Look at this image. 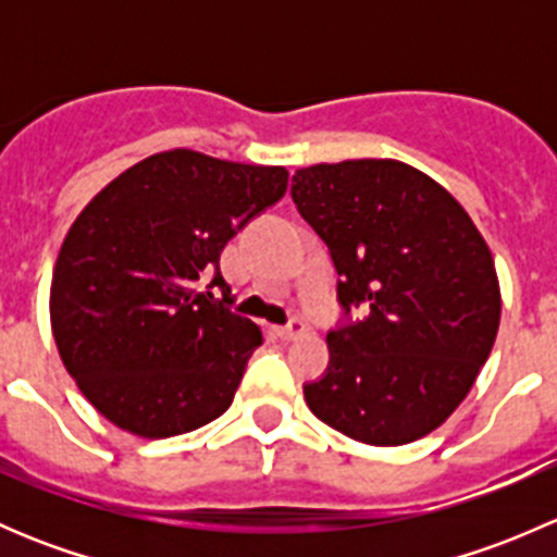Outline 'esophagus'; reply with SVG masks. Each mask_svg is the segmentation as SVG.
Masks as SVG:
<instances>
[{"instance_id":"34e87169","label":"esophagus","mask_w":557,"mask_h":557,"mask_svg":"<svg viewBox=\"0 0 557 557\" xmlns=\"http://www.w3.org/2000/svg\"><path fill=\"white\" fill-rule=\"evenodd\" d=\"M305 331H307L305 320H299V318H290L285 325H277V336H280V339H285V342L296 339V336H301Z\"/></svg>"}]
</instances>
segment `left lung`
<instances>
[{
	"mask_svg": "<svg viewBox=\"0 0 557 557\" xmlns=\"http://www.w3.org/2000/svg\"><path fill=\"white\" fill-rule=\"evenodd\" d=\"M290 196L339 274L329 369L305 385L312 414L363 445L431 434L496 342L502 294L485 239L440 183L393 159L296 170Z\"/></svg>",
	"mask_w": 557,
	"mask_h": 557,
	"instance_id": "left-lung-1",
	"label": "left lung"
}]
</instances>
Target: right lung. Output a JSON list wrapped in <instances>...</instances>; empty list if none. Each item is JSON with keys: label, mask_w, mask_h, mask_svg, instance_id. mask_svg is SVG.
I'll use <instances>...</instances> for the list:
<instances>
[{"label": "right lung", "mask_w": 557, "mask_h": 557, "mask_svg": "<svg viewBox=\"0 0 557 557\" xmlns=\"http://www.w3.org/2000/svg\"><path fill=\"white\" fill-rule=\"evenodd\" d=\"M285 188V166L177 148L117 174L77 215L55 258L50 325L66 372L110 423L166 440L232 407L263 339L232 312L221 252Z\"/></svg>", "instance_id": "add662e5"}]
</instances>
